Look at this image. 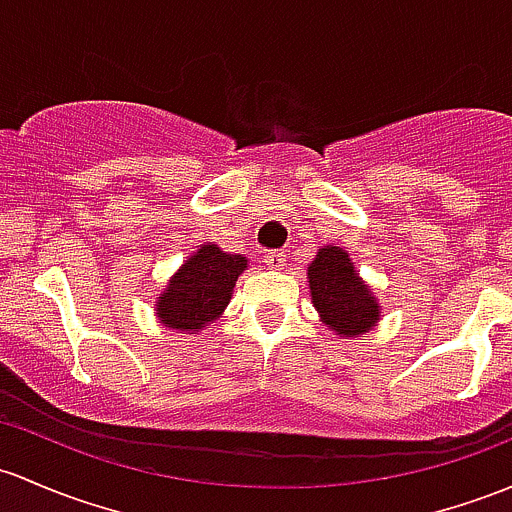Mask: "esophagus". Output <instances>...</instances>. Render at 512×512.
<instances>
[{"label": "esophagus", "mask_w": 512, "mask_h": 512, "mask_svg": "<svg viewBox=\"0 0 512 512\" xmlns=\"http://www.w3.org/2000/svg\"><path fill=\"white\" fill-rule=\"evenodd\" d=\"M285 256L283 251H268L266 256H263V263H266V268H271V271H280V268L285 266Z\"/></svg>", "instance_id": "obj_1"}]
</instances>
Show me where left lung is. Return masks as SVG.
Returning a JSON list of instances; mask_svg holds the SVG:
<instances>
[{"label": "left lung", "instance_id": "1", "mask_svg": "<svg viewBox=\"0 0 512 512\" xmlns=\"http://www.w3.org/2000/svg\"><path fill=\"white\" fill-rule=\"evenodd\" d=\"M307 278H310L312 302L329 329L354 337L376 324V298L356 276L349 256L342 249L327 246L317 251V258L307 268Z\"/></svg>", "mask_w": 512, "mask_h": 512}]
</instances>
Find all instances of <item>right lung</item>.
<instances>
[{
  "instance_id": "add662e5",
  "label": "right lung",
  "mask_w": 512,
  "mask_h": 512,
  "mask_svg": "<svg viewBox=\"0 0 512 512\" xmlns=\"http://www.w3.org/2000/svg\"><path fill=\"white\" fill-rule=\"evenodd\" d=\"M244 268L246 256L224 254L217 244H205L175 273L158 300L161 322L180 332H197L202 324L217 320Z\"/></svg>"
}]
</instances>
